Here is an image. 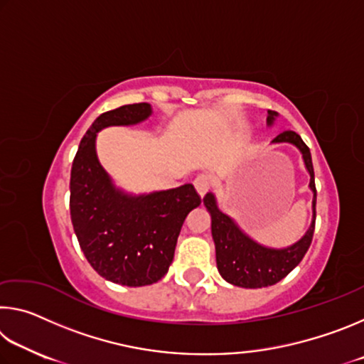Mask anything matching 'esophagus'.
<instances>
[{
	"mask_svg": "<svg viewBox=\"0 0 364 364\" xmlns=\"http://www.w3.org/2000/svg\"><path fill=\"white\" fill-rule=\"evenodd\" d=\"M208 186H210V184H208V178L204 176V175H199L194 180V188H196L197 193H199L200 197H204L207 194Z\"/></svg>",
	"mask_w": 364,
	"mask_h": 364,
	"instance_id": "esophagus-1",
	"label": "esophagus"
}]
</instances>
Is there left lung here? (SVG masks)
<instances>
[{
	"instance_id": "left-lung-1",
	"label": "left lung",
	"mask_w": 364,
	"mask_h": 364,
	"mask_svg": "<svg viewBox=\"0 0 364 364\" xmlns=\"http://www.w3.org/2000/svg\"><path fill=\"white\" fill-rule=\"evenodd\" d=\"M276 117H278V112L268 110L267 123L269 127L274 123ZM271 143H289L297 147L301 154V159H304L305 168L310 173L308 188L313 193V217L306 232L297 242L282 249L267 247V245L254 241L247 232L241 230V226L230 215L220 210L217 197L213 193H207L204 197V205L212 217V237L215 242V254H217V268L221 278L232 286L244 289L273 286L281 279H284L306 254L313 239V231H315L316 188L310 149H308V146L301 141L299 134L291 130L279 133Z\"/></svg>"
}]
</instances>
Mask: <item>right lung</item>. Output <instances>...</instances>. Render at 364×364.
<instances>
[{
    "label": "right lung",
    "mask_w": 364,
    "mask_h": 364,
    "mask_svg": "<svg viewBox=\"0 0 364 364\" xmlns=\"http://www.w3.org/2000/svg\"><path fill=\"white\" fill-rule=\"evenodd\" d=\"M151 104H128L101 114L80 141L70 171V218L86 260L115 284L149 286L167 274L188 213L200 205L193 184L132 194L115 183L97 159L102 128L149 119Z\"/></svg>",
    "instance_id": "1"
}]
</instances>
